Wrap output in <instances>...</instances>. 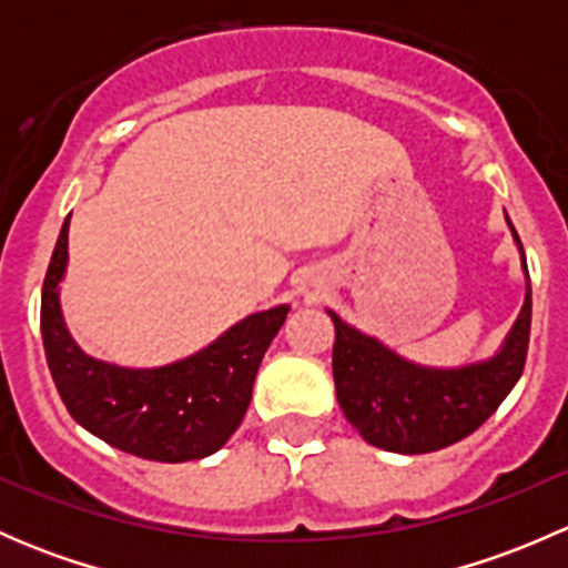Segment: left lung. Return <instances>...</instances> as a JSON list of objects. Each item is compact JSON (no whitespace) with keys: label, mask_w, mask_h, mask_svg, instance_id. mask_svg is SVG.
Masks as SVG:
<instances>
[{"label":"left lung","mask_w":568,"mask_h":568,"mask_svg":"<svg viewBox=\"0 0 568 568\" xmlns=\"http://www.w3.org/2000/svg\"><path fill=\"white\" fill-rule=\"evenodd\" d=\"M335 324L332 376L337 404L365 443L390 454H432L469 437L506 400L525 371L530 343L532 294L528 280L525 307L506 346L489 363L459 371L412 365L359 335L329 313Z\"/></svg>","instance_id":"obj_1"}]
</instances>
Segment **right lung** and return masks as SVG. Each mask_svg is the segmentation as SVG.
Listing matches in <instances>:
<instances>
[{"label":"right lung","mask_w":568,"mask_h":568,"mask_svg":"<svg viewBox=\"0 0 568 568\" xmlns=\"http://www.w3.org/2000/svg\"><path fill=\"white\" fill-rule=\"evenodd\" d=\"M68 261V220L40 296L45 363L79 426L112 448L151 462H192L216 454L244 420L255 374L288 307L255 313L203 352L151 371L114 368L79 352L62 324L57 283Z\"/></svg>","instance_id":"1"}]
</instances>
